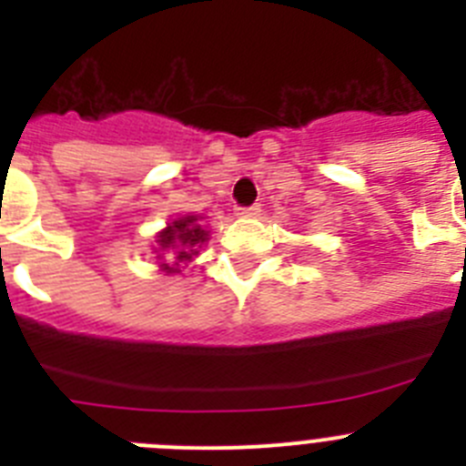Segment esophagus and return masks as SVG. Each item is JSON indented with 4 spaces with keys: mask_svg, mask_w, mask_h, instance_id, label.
<instances>
[{
    "mask_svg": "<svg viewBox=\"0 0 466 466\" xmlns=\"http://www.w3.org/2000/svg\"><path fill=\"white\" fill-rule=\"evenodd\" d=\"M236 214H238V217H258V214H261V205H252V208H240Z\"/></svg>",
    "mask_w": 466,
    "mask_h": 466,
    "instance_id": "34e87169",
    "label": "esophagus"
}]
</instances>
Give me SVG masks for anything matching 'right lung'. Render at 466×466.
Segmentation results:
<instances>
[{"label":"right lung","instance_id":"1","mask_svg":"<svg viewBox=\"0 0 466 466\" xmlns=\"http://www.w3.org/2000/svg\"><path fill=\"white\" fill-rule=\"evenodd\" d=\"M205 217L200 214H182L175 221L156 233V261H158L160 273L177 275L182 273L184 266H188L193 257L203 249L209 240L212 230L203 224Z\"/></svg>","mask_w":466,"mask_h":466}]
</instances>
